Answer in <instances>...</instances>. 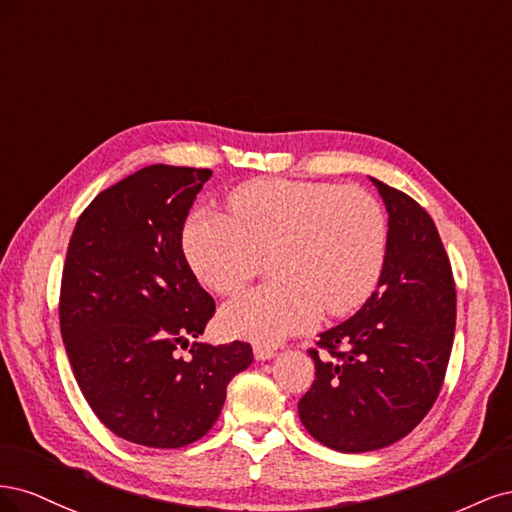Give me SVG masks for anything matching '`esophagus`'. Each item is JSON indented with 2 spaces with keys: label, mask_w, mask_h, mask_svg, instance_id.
<instances>
[{
  "label": "esophagus",
  "mask_w": 512,
  "mask_h": 512,
  "mask_svg": "<svg viewBox=\"0 0 512 512\" xmlns=\"http://www.w3.org/2000/svg\"><path fill=\"white\" fill-rule=\"evenodd\" d=\"M254 356L258 361H269V359H273L275 356V348H271V346H254Z\"/></svg>",
  "instance_id": "34e87169"
}]
</instances>
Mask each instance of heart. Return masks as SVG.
<instances>
[{
  "instance_id": "b5f03b06",
  "label": "heart",
  "mask_w": 512,
  "mask_h": 512,
  "mask_svg": "<svg viewBox=\"0 0 512 512\" xmlns=\"http://www.w3.org/2000/svg\"><path fill=\"white\" fill-rule=\"evenodd\" d=\"M181 247L198 282L232 294L269 254L273 280L224 305L222 329L252 342L314 327L320 312L344 316L374 294L386 262L389 222L359 185L254 179L226 198V215L194 209Z\"/></svg>"
}]
</instances>
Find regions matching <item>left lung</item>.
Masks as SVG:
<instances>
[{"instance_id": "obj_1", "label": "left lung", "mask_w": 512, "mask_h": 512, "mask_svg": "<svg viewBox=\"0 0 512 512\" xmlns=\"http://www.w3.org/2000/svg\"><path fill=\"white\" fill-rule=\"evenodd\" d=\"M371 181L389 211L378 290L307 350L316 380L299 401L309 436L342 453L391 446L423 421L455 337V280L436 224L408 194Z\"/></svg>"}]
</instances>
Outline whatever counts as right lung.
I'll use <instances>...</instances> for the list:
<instances>
[{"label":"right lung","mask_w":512,"mask_h":512,"mask_svg":"<svg viewBox=\"0 0 512 512\" xmlns=\"http://www.w3.org/2000/svg\"><path fill=\"white\" fill-rule=\"evenodd\" d=\"M209 168L153 164L81 213L61 273L59 327L89 408L115 436L181 448L218 421L247 342H194L215 301L183 256L181 230Z\"/></svg>","instance_id":"1"}]
</instances>
